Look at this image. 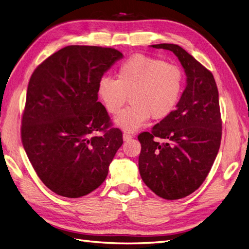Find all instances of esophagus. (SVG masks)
Wrapping results in <instances>:
<instances>
[{
  "instance_id": "esophagus-1",
  "label": "esophagus",
  "mask_w": 249,
  "mask_h": 249,
  "mask_svg": "<svg viewBox=\"0 0 249 249\" xmlns=\"http://www.w3.org/2000/svg\"><path fill=\"white\" fill-rule=\"evenodd\" d=\"M123 138H124V141H127V140H131L133 138V136H132V135H130V134H127V133H124L123 134Z\"/></svg>"
}]
</instances>
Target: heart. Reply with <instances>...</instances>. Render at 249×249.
<instances>
[{"label":"heart","instance_id":"obj_1","mask_svg":"<svg viewBox=\"0 0 249 249\" xmlns=\"http://www.w3.org/2000/svg\"><path fill=\"white\" fill-rule=\"evenodd\" d=\"M185 73L163 59L136 54L119 65L116 79L103 77L97 94L110 114L122 110L130 93L131 106L115 117L119 129L134 133L152 117L162 120L172 114L182 99Z\"/></svg>","mask_w":249,"mask_h":249}]
</instances>
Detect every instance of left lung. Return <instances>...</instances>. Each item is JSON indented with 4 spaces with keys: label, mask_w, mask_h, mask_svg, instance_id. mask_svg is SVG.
I'll return each instance as SVG.
<instances>
[{
    "label": "left lung",
    "mask_w": 249,
    "mask_h": 249,
    "mask_svg": "<svg viewBox=\"0 0 249 249\" xmlns=\"http://www.w3.org/2000/svg\"><path fill=\"white\" fill-rule=\"evenodd\" d=\"M171 51L184 67L187 85L177 109L138 136L139 171L143 182L164 199H179L197 190L208 177L220 147L222 123L219 94L212 72L178 44ZM156 137L166 142L154 141Z\"/></svg>",
    "instance_id": "1"
}]
</instances>
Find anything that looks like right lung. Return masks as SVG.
Here are the masks:
<instances>
[{
  "label": "right lung",
  "instance_id": "1",
  "mask_svg": "<svg viewBox=\"0 0 249 249\" xmlns=\"http://www.w3.org/2000/svg\"><path fill=\"white\" fill-rule=\"evenodd\" d=\"M122 58L112 48L69 46L30 78L21 142L37 176L58 195L78 198L99 188L123 144L122 131L97 102L99 81Z\"/></svg>",
  "mask_w": 249,
  "mask_h": 249
}]
</instances>
